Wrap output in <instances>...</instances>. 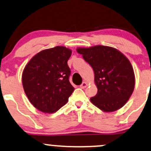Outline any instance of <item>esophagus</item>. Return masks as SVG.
I'll return each instance as SVG.
<instances>
[{
  "label": "esophagus",
  "mask_w": 151,
  "mask_h": 151,
  "mask_svg": "<svg viewBox=\"0 0 151 151\" xmlns=\"http://www.w3.org/2000/svg\"><path fill=\"white\" fill-rule=\"evenodd\" d=\"M87 86H88L87 83H86V82H83V83L81 85L80 87L81 88H85L87 87Z\"/></svg>",
  "instance_id": "esophagus-1"
}]
</instances>
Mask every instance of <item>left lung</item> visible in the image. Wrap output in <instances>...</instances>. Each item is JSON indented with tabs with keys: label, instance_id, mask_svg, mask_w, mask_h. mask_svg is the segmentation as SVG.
Segmentation results:
<instances>
[{
	"label": "left lung",
	"instance_id": "obj_1",
	"mask_svg": "<svg viewBox=\"0 0 151 151\" xmlns=\"http://www.w3.org/2000/svg\"><path fill=\"white\" fill-rule=\"evenodd\" d=\"M76 50L93 69L98 93L91 98V103L105 112L123 107L135 87L134 71L129 60L117 49L105 45Z\"/></svg>",
	"mask_w": 151,
	"mask_h": 151
}]
</instances>
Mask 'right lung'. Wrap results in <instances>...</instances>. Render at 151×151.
I'll return each instance as SVG.
<instances>
[{
  "instance_id": "right-lung-1",
  "label": "right lung",
  "mask_w": 151,
  "mask_h": 151,
  "mask_svg": "<svg viewBox=\"0 0 151 151\" xmlns=\"http://www.w3.org/2000/svg\"><path fill=\"white\" fill-rule=\"evenodd\" d=\"M72 50L56 46L41 50L26 64L22 74L25 93L40 111L56 112L68 101L74 88L68 65Z\"/></svg>"
}]
</instances>
